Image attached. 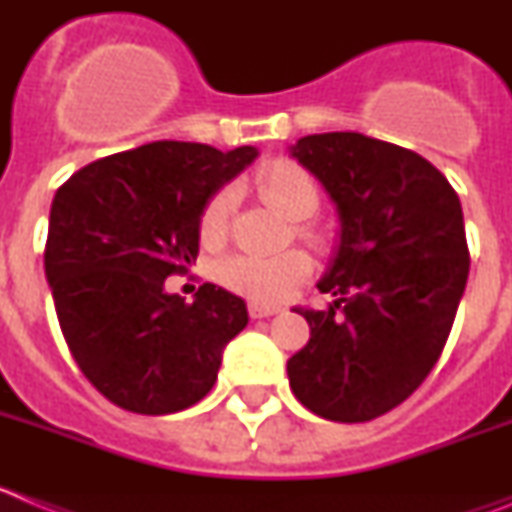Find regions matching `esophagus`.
<instances>
[{
	"mask_svg": "<svg viewBox=\"0 0 512 512\" xmlns=\"http://www.w3.org/2000/svg\"><path fill=\"white\" fill-rule=\"evenodd\" d=\"M277 312H279V307H274V305H259V302H251V305H248V315L256 320L271 318V315H277Z\"/></svg>",
	"mask_w": 512,
	"mask_h": 512,
	"instance_id": "esophagus-1",
	"label": "esophagus"
}]
</instances>
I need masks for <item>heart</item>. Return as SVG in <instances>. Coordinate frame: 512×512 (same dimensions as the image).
Here are the masks:
<instances>
[{
    "instance_id": "obj_1",
    "label": "heart",
    "mask_w": 512,
    "mask_h": 512,
    "mask_svg": "<svg viewBox=\"0 0 512 512\" xmlns=\"http://www.w3.org/2000/svg\"><path fill=\"white\" fill-rule=\"evenodd\" d=\"M259 192L269 205L292 220H305L320 205L318 184L302 166L292 161H274L259 176ZM235 210V189L220 187L205 202L200 215V235L205 243H220L228 235ZM305 233V228H302ZM312 261L305 251L289 248L274 256L235 253L217 266V277L235 295L259 305H277L295 295V289L310 277Z\"/></svg>"
}]
</instances>
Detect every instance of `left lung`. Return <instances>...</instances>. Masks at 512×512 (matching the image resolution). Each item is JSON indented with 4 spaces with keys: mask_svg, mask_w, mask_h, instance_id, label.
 Listing matches in <instances>:
<instances>
[{
    "mask_svg": "<svg viewBox=\"0 0 512 512\" xmlns=\"http://www.w3.org/2000/svg\"><path fill=\"white\" fill-rule=\"evenodd\" d=\"M292 156L336 202L341 241L320 292L295 310L310 341L287 361L315 415L366 423L418 390L449 341L469 277L459 194L415 151L361 133L305 135Z\"/></svg>",
    "mask_w": 512,
    "mask_h": 512,
    "instance_id": "obj_1",
    "label": "left lung"
}]
</instances>
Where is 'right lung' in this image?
Masks as SVG:
<instances>
[{
  "label": "right lung",
  "instance_id": "obj_1",
  "mask_svg": "<svg viewBox=\"0 0 512 512\" xmlns=\"http://www.w3.org/2000/svg\"><path fill=\"white\" fill-rule=\"evenodd\" d=\"M256 148L156 140L99 158L53 197L45 241L61 333L84 377L117 408L169 415L200 402L246 302L202 284L194 302L166 292L200 253L205 202Z\"/></svg>",
  "mask_w": 512,
  "mask_h": 512
}]
</instances>
